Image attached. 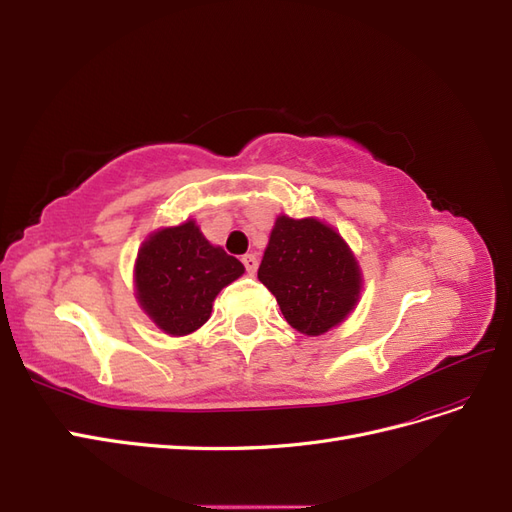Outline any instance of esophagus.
Wrapping results in <instances>:
<instances>
[{
	"mask_svg": "<svg viewBox=\"0 0 512 512\" xmlns=\"http://www.w3.org/2000/svg\"><path fill=\"white\" fill-rule=\"evenodd\" d=\"M241 262L245 265V271H247V273H256V269H258V258H256L254 254H245V256L241 258Z\"/></svg>",
	"mask_w": 512,
	"mask_h": 512,
	"instance_id": "esophagus-1",
	"label": "esophagus"
}]
</instances>
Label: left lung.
<instances>
[{
  "label": "left lung",
  "instance_id": "obj_1",
  "mask_svg": "<svg viewBox=\"0 0 512 512\" xmlns=\"http://www.w3.org/2000/svg\"><path fill=\"white\" fill-rule=\"evenodd\" d=\"M258 280L271 290L290 327L309 337L342 324L363 290L359 260L333 226L284 213L273 224Z\"/></svg>",
  "mask_w": 512,
  "mask_h": 512
}]
</instances>
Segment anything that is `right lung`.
Here are the masks:
<instances>
[{"instance_id":"right-lung-1","label":"right lung","mask_w":512,"mask_h":512,"mask_svg":"<svg viewBox=\"0 0 512 512\" xmlns=\"http://www.w3.org/2000/svg\"><path fill=\"white\" fill-rule=\"evenodd\" d=\"M243 273L235 256L209 243L194 220H185L143 241L134 262V294L160 331L183 337L203 327L220 290Z\"/></svg>"}]
</instances>
